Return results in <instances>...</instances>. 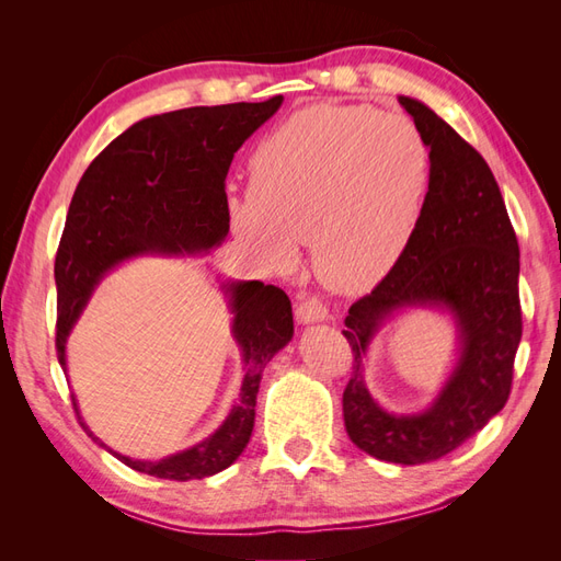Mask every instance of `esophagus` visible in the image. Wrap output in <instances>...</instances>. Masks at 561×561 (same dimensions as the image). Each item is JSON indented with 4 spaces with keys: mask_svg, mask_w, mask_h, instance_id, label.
I'll return each mask as SVG.
<instances>
[{
    "mask_svg": "<svg viewBox=\"0 0 561 561\" xmlns=\"http://www.w3.org/2000/svg\"><path fill=\"white\" fill-rule=\"evenodd\" d=\"M328 309L322 307L318 299H304L297 307V322L299 325H313V322H325Z\"/></svg>",
    "mask_w": 561,
    "mask_h": 561,
    "instance_id": "esophagus-1",
    "label": "esophagus"
}]
</instances>
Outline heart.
Returning a JSON list of instances; mask_svg holds the SVG:
<instances>
[{
  "instance_id": "heart-1",
  "label": "heart",
  "mask_w": 561,
  "mask_h": 561,
  "mask_svg": "<svg viewBox=\"0 0 561 561\" xmlns=\"http://www.w3.org/2000/svg\"><path fill=\"white\" fill-rule=\"evenodd\" d=\"M428 182V147L410 118L367 105H309L254 147L250 194L229 196L227 208L262 264L293 266L297 243H311L320 283L353 295L402 260Z\"/></svg>"
}]
</instances>
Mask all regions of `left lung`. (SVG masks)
Listing matches in <instances>:
<instances>
[{
  "label": "left lung",
  "mask_w": 561,
  "mask_h": 561,
  "mask_svg": "<svg viewBox=\"0 0 561 561\" xmlns=\"http://www.w3.org/2000/svg\"><path fill=\"white\" fill-rule=\"evenodd\" d=\"M398 103L431 149L421 222L396 268L355 301L344 336L355 353L344 390L351 443L379 461L416 466L482 431L511 396L522 339L519 245L494 173L461 135L410 95ZM414 308L450 316L457 358L436 398L416 413H390L368 393L364 360L390 319Z\"/></svg>",
  "instance_id": "1"
}]
</instances>
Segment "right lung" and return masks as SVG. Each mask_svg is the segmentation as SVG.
Here are the masks:
<instances>
[{
  "mask_svg": "<svg viewBox=\"0 0 561 561\" xmlns=\"http://www.w3.org/2000/svg\"><path fill=\"white\" fill-rule=\"evenodd\" d=\"M264 103L186 107L147 116L112 140L81 175L56 254V351L67 375V339L110 271L135 257H196L229 233L225 180L233 154L278 112ZM231 336L241 351V393L219 428L198 445L159 461L114 451L83 421L81 428L128 468L161 480H203L243 454L254 426L262 371L295 334L293 304L276 285L217 276Z\"/></svg>",
  "mask_w": 561,
  "mask_h": 561,
  "instance_id": "1",
  "label": "right lung"
}]
</instances>
